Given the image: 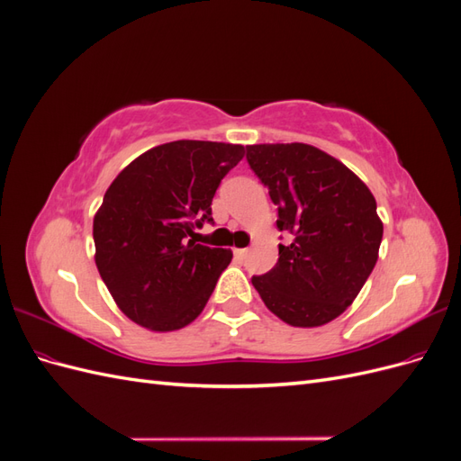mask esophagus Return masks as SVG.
<instances>
[{
    "label": "esophagus",
    "mask_w": 461,
    "mask_h": 461,
    "mask_svg": "<svg viewBox=\"0 0 461 461\" xmlns=\"http://www.w3.org/2000/svg\"><path fill=\"white\" fill-rule=\"evenodd\" d=\"M246 256H248V249L246 248H236L234 249V259L236 261H244Z\"/></svg>",
    "instance_id": "1"
}]
</instances>
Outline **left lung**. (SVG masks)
<instances>
[{
	"mask_svg": "<svg viewBox=\"0 0 461 461\" xmlns=\"http://www.w3.org/2000/svg\"><path fill=\"white\" fill-rule=\"evenodd\" d=\"M246 159L278 207L292 240L252 276L265 305L292 327H321L350 305L371 275L383 221L364 180L310 144L246 146Z\"/></svg>",
	"mask_w": 461,
	"mask_h": 461,
	"instance_id": "left-lung-1",
	"label": "left lung"
}]
</instances>
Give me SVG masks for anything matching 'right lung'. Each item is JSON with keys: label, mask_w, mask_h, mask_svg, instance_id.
Masks as SVG:
<instances>
[{"label": "right lung", "mask_w": 461, "mask_h": 461, "mask_svg": "<svg viewBox=\"0 0 461 461\" xmlns=\"http://www.w3.org/2000/svg\"><path fill=\"white\" fill-rule=\"evenodd\" d=\"M244 146L176 140L117 175L94 217L95 265L119 310L156 332L183 329L212 296L232 252L194 239Z\"/></svg>", "instance_id": "add662e5"}]
</instances>
